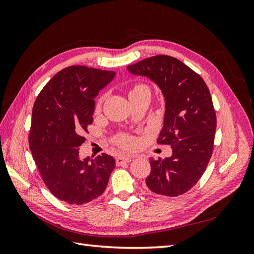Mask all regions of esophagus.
<instances>
[{
    "label": "esophagus",
    "mask_w": 254,
    "mask_h": 254,
    "mask_svg": "<svg viewBox=\"0 0 254 254\" xmlns=\"http://www.w3.org/2000/svg\"><path fill=\"white\" fill-rule=\"evenodd\" d=\"M132 159H133V157H131V156H119L117 158V164L121 165L123 163L130 162V161H132Z\"/></svg>",
    "instance_id": "34e87169"
}]
</instances>
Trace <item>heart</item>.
<instances>
[{
    "label": "heart",
    "instance_id": "obj_1",
    "mask_svg": "<svg viewBox=\"0 0 254 254\" xmlns=\"http://www.w3.org/2000/svg\"><path fill=\"white\" fill-rule=\"evenodd\" d=\"M140 88H146V87H144V86H140V87H137V88H135V89H140ZM101 103L102 102H99L98 103V105H97V108H99V106H101ZM121 143L123 144V145H126V146H130V145H132L133 144V139H131V137L130 136H122L121 137Z\"/></svg>",
    "mask_w": 254,
    "mask_h": 254
}]
</instances>
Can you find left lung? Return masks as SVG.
<instances>
[{"label":"left lung","instance_id":"left-lung-1","mask_svg":"<svg viewBox=\"0 0 254 254\" xmlns=\"http://www.w3.org/2000/svg\"><path fill=\"white\" fill-rule=\"evenodd\" d=\"M127 71L156 83L165 103L158 142L171 145L173 155L163 160L149 158L146 186L158 195L187 193L200 179L212 156L216 115L210 91L200 76L171 56L146 58L128 65Z\"/></svg>","mask_w":254,"mask_h":254}]
</instances>
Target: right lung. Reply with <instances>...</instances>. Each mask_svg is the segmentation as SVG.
<instances>
[{"label":"right lung","mask_w":254,"mask_h":254,"mask_svg":"<svg viewBox=\"0 0 254 254\" xmlns=\"http://www.w3.org/2000/svg\"><path fill=\"white\" fill-rule=\"evenodd\" d=\"M117 73L68 66L47 83L34 104L29 148L39 173L59 200L83 204L101 196L115 167L113 157H79L82 133L93 122L95 97Z\"/></svg>","instance_id":"obj_1"}]
</instances>
